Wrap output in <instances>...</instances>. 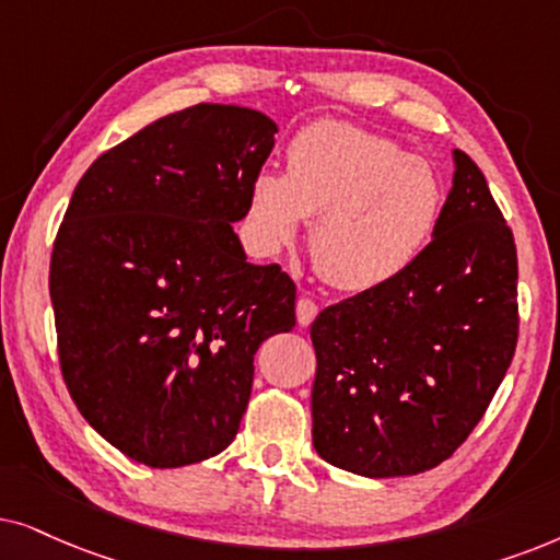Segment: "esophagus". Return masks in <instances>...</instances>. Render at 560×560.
<instances>
[{"label": "esophagus", "mask_w": 560, "mask_h": 560, "mask_svg": "<svg viewBox=\"0 0 560 560\" xmlns=\"http://www.w3.org/2000/svg\"><path fill=\"white\" fill-rule=\"evenodd\" d=\"M317 312H319V307L312 300H307V296H302V300L296 302V319H300L302 327L312 325V319L317 317Z\"/></svg>", "instance_id": "esophagus-1"}]
</instances>
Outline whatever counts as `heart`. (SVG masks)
Instances as JSON below:
<instances>
[{
  "label": "heart",
  "instance_id": "1",
  "mask_svg": "<svg viewBox=\"0 0 560 560\" xmlns=\"http://www.w3.org/2000/svg\"><path fill=\"white\" fill-rule=\"evenodd\" d=\"M445 205L438 171L394 140L323 119L287 148V174L258 171L248 218L266 250L312 222L310 256L327 284L363 292L405 273L435 233Z\"/></svg>",
  "mask_w": 560,
  "mask_h": 560
}]
</instances>
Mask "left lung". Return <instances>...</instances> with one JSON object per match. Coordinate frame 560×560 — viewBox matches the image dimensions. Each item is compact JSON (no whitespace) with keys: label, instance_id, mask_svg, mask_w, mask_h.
I'll list each match as a JSON object with an SVG mask.
<instances>
[{"label":"left lung","instance_id":"obj_1","mask_svg":"<svg viewBox=\"0 0 560 560\" xmlns=\"http://www.w3.org/2000/svg\"><path fill=\"white\" fill-rule=\"evenodd\" d=\"M432 235L405 273L323 310L310 327L312 441L342 471L389 479L441 466L512 363L517 248L464 151Z\"/></svg>","mask_w":560,"mask_h":560}]
</instances>
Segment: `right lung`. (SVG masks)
<instances>
[{"mask_svg": "<svg viewBox=\"0 0 560 560\" xmlns=\"http://www.w3.org/2000/svg\"><path fill=\"white\" fill-rule=\"evenodd\" d=\"M273 119L194 104L100 155L50 256L58 361L84 420L125 456L189 466L235 441L260 342L296 325L292 276L233 233Z\"/></svg>", "mask_w": 560, "mask_h": 560, "instance_id": "right-lung-1", "label": "right lung"}]
</instances>
